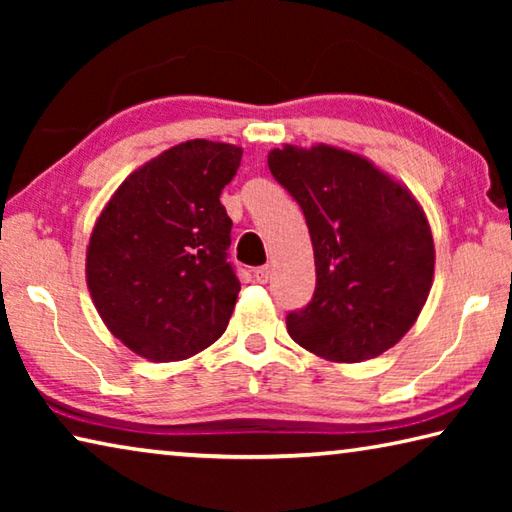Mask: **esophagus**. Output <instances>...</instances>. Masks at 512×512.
Instances as JSON below:
<instances>
[{
	"mask_svg": "<svg viewBox=\"0 0 512 512\" xmlns=\"http://www.w3.org/2000/svg\"><path fill=\"white\" fill-rule=\"evenodd\" d=\"M253 275L259 284H266L268 280H271V266H259V268H255Z\"/></svg>",
	"mask_w": 512,
	"mask_h": 512,
	"instance_id": "34e87169",
	"label": "esophagus"
}]
</instances>
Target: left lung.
Listing matches in <instances>:
<instances>
[{"mask_svg": "<svg viewBox=\"0 0 512 512\" xmlns=\"http://www.w3.org/2000/svg\"><path fill=\"white\" fill-rule=\"evenodd\" d=\"M273 178L305 214L316 291L289 311V336L327 361L375 359L409 332L433 280L420 205L368 160L334 146L268 153Z\"/></svg>", "mask_w": 512, "mask_h": 512, "instance_id": "1", "label": "left lung"}]
</instances>
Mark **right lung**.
<instances>
[{"label":"right lung","mask_w":512,"mask_h":512,"mask_svg":"<svg viewBox=\"0 0 512 512\" xmlns=\"http://www.w3.org/2000/svg\"><path fill=\"white\" fill-rule=\"evenodd\" d=\"M239 162L232 144L173 146L128 176L94 225L85 264L94 307L144 359H187L228 327L241 284L219 198Z\"/></svg>","instance_id":"1"}]
</instances>
